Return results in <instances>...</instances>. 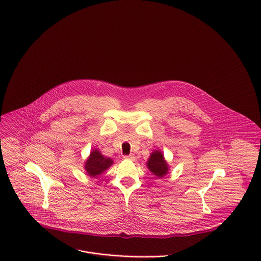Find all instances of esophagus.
<instances>
[{"instance_id":"34e87169","label":"esophagus","mask_w":261,"mask_h":261,"mask_svg":"<svg viewBox=\"0 0 261 261\" xmlns=\"http://www.w3.org/2000/svg\"><path fill=\"white\" fill-rule=\"evenodd\" d=\"M123 159H124V160H127V161H135V160H136V156L133 155V154H130V155H124Z\"/></svg>"}]
</instances>
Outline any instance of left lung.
Masks as SVG:
<instances>
[{"instance_id": "left-lung-1", "label": "left lung", "mask_w": 261, "mask_h": 261, "mask_svg": "<svg viewBox=\"0 0 261 261\" xmlns=\"http://www.w3.org/2000/svg\"><path fill=\"white\" fill-rule=\"evenodd\" d=\"M149 171L158 178H163L169 173V164L165 160L163 152L160 149H154L147 162Z\"/></svg>"}]
</instances>
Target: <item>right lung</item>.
Wrapping results in <instances>:
<instances>
[{"mask_svg":"<svg viewBox=\"0 0 261 261\" xmlns=\"http://www.w3.org/2000/svg\"><path fill=\"white\" fill-rule=\"evenodd\" d=\"M113 161L111 158L105 156L98 149L90 151L89 156L84 162V170L91 178H96L112 166Z\"/></svg>","mask_w":261,"mask_h":261,"instance_id":"right-lung-1","label":"right lung"}]
</instances>
